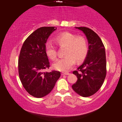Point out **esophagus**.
Here are the masks:
<instances>
[{"label":"esophagus","mask_w":122,"mask_h":122,"mask_svg":"<svg viewBox=\"0 0 122 122\" xmlns=\"http://www.w3.org/2000/svg\"><path fill=\"white\" fill-rule=\"evenodd\" d=\"M70 73H68V72H62V73H61V74L62 76H65V75H69V74H70Z\"/></svg>","instance_id":"obj_1"}]
</instances>
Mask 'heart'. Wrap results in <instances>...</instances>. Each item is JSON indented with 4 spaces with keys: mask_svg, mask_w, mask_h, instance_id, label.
<instances>
[{
    "mask_svg": "<svg viewBox=\"0 0 122 122\" xmlns=\"http://www.w3.org/2000/svg\"><path fill=\"white\" fill-rule=\"evenodd\" d=\"M56 44L62 48L65 47V56L57 60L53 64L56 70L62 72L68 71L76 61L79 62L85 59L89 51L88 42L86 38L77 36L72 33L65 32L60 33L54 39ZM45 51L47 56L52 60L57 57V51L55 45L51 42L46 43Z\"/></svg>",
    "mask_w": 122,
    "mask_h": 122,
    "instance_id": "b5f03b06",
    "label": "heart"
}]
</instances>
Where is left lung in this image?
<instances>
[{"mask_svg":"<svg viewBox=\"0 0 122 122\" xmlns=\"http://www.w3.org/2000/svg\"><path fill=\"white\" fill-rule=\"evenodd\" d=\"M82 30L88 39L89 51L82 65L73 73L77 81L72 85L76 93L83 97H89L99 90L106 76V59L104 45L99 36L85 27H76Z\"/></svg>","mask_w":122,"mask_h":122,"instance_id":"1","label":"left lung"}]
</instances>
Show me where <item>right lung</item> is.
<instances>
[{
  "instance_id": "1",
  "label": "right lung",
  "mask_w": 122,
  "mask_h": 122,
  "mask_svg": "<svg viewBox=\"0 0 122 122\" xmlns=\"http://www.w3.org/2000/svg\"><path fill=\"white\" fill-rule=\"evenodd\" d=\"M54 27H42L27 37L23 43L19 58L20 81L27 92L35 97L48 95L60 77L59 71L44 72L50 63L45 51V44Z\"/></svg>"
}]
</instances>
